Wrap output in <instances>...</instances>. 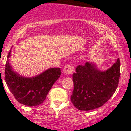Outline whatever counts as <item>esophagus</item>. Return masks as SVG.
Listing matches in <instances>:
<instances>
[{
  "label": "esophagus",
  "mask_w": 131,
  "mask_h": 131,
  "mask_svg": "<svg viewBox=\"0 0 131 131\" xmlns=\"http://www.w3.org/2000/svg\"><path fill=\"white\" fill-rule=\"evenodd\" d=\"M73 66H70V65H67L65 66V68L63 69V72L66 75H71V73L73 71Z\"/></svg>",
  "instance_id": "1"
}]
</instances>
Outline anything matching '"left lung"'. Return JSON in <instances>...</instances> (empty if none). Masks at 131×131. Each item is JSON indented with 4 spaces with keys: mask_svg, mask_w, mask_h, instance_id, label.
Returning <instances> with one entry per match:
<instances>
[{
    "mask_svg": "<svg viewBox=\"0 0 131 131\" xmlns=\"http://www.w3.org/2000/svg\"><path fill=\"white\" fill-rule=\"evenodd\" d=\"M119 77V58L106 71L100 70L92 62L79 65L73 74L74 89L71 96L73 104L83 111L101 107L115 92Z\"/></svg>",
    "mask_w": 131,
    "mask_h": 131,
    "instance_id": "left-lung-1",
    "label": "left lung"
}]
</instances>
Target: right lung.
I'll return each mask as SVG.
<instances>
[{
    "label": "right lung",
    "mask_w": 131,
    "mask_h": 131,
    "mask_svg": "<svg viewBox=\"0 0 131 131\" xmlns=\"http://www.w3.org/2000/svg\"><path fill=\"white\" fill-rule=\"evenodd\" d=\"M11 50L8 54L5 68V80L7 86L16 100L28 106H39L42 104L54 83L61 75L60 68H49L40 75L25 77L14 71L9 58Z\"/></svg>",
    "instance_id": "1"
}]
</instances>
